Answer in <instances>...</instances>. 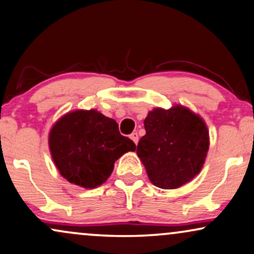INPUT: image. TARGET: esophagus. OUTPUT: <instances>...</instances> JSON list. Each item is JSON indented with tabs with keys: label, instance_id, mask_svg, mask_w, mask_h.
<instances>
[{
	"label": "esophagus",
	"instance_id": "1",
	"mask_svg": "<svg viewBox=\"0 0 254 254\" xmlns=\"http://www.w3.org/2000/svg\"><path fill=\"white\" fill-rule=\"evenodd\" d=\"M130 139H132L133 140V141H134V143H135V145H136V143H137V141H139V135H137V133L136 132H134V133H132V134H130Z\"/></svg>",
	"mask_w": 254,
	"mask_h": 254
}]
</instances>
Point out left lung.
<instances>
[{
  "mask_svg": "<svg viewBox=\"0 0 254 254\" xmlns=\"http://www.w3.org/2000/svg\"><path fill=\"white\" fill-rule=\"evenodd\" d=\"M143 125L146 134L136 154L154 186L179 189L200 173L209 147L208 128L200 115L183 105L156 107Z\"/></svg>",
  "mask_w": 254,
  "mask_h": 254,
  "instance_id": "obj_1",
  "label": "left lung"
}]
</instances>
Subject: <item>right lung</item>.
I'll return each instance as SVG.
<instances>
[{
  "label": "right lung",
  "mask_w": 254,
  "mask_h": 254,
  "mask_svg": "<svg viewBox=\"0 0 254 254\" xmlns=\"http://www.w3.org/2000/svg\"><path fill=\"white\" fill-rule=\"evenodd\" d=\"M49 151L65 180L83 189H95L111 177L115 161L135 143L119 132L117 121L96 109L68 112L53 125Z\"/></svg>",
  "instance_id": "obj_1"
}]
</instances>
